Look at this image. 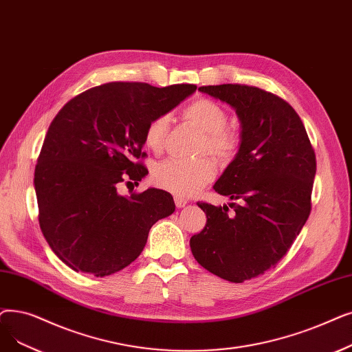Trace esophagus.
I'll return each mask as SVG.
<instances>
[{"mask_svg": "<svg viewBox=\"0 0 352 352\" xmlns=\"http://www.w3.org/2000/svg\"><path fill=\"white\" fill-rule=\"evenodd\" d=\"M174 201H175V206H177L178 208H182V207H186V206H187V203H188V200H187V198H184V197H181V195H175V197H174Z\"/></svg>", "mask_w": 352, "mask_h": 352, "instance_id": "1", "label": "esophagus"}]
</instances>
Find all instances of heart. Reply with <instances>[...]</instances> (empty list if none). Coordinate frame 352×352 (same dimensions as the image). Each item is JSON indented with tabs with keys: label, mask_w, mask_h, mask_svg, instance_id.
<instances>
[{
	"label": "heart",
	"mask_w": 352,
	"mask_h": 352,
	"mask_svg": "<svg viewBox=\"0 0 352 352\" xmlns=\"http://www.w3.org/2000/svg\"><path fill=\"white\" fill-rule=\"evenodd\" d=\"M182 116L204 133L201 152H210L220 161L232 160L239 148V136L226 128L228 113L223 106L207 98H200L186 106ZM168 132V116L158 115L152 118L144 132L148 148L154 152L162 149ZM217 166L210 158L197 161L165 160L155 165L152 181L164 190L174 194L188 195L200 190L216 177Z\"/></svg>",
	"instance_id": "b5f03b06"
}]
</instances>
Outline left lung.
<instances>
[{"instance_id": "left-lung-1", "label": "left lung", "mask_w": 352, "mask_h": 352, "mask_svg": "<svg viewBox=\"0 0 352 352\" xmlns=\"http://www.w3.org/2000/svg\"><path fill=\"white\" fill-rule=\"evenodd\" d=\"M198 90L236 111L241 142L212 187L236 201L228 204L234 211L197 203L207 223L190 246L204 269L241 283L276 266L307 223L315 152L299 115L279 96L230 83Z\"/></svg>"}]
</instances>
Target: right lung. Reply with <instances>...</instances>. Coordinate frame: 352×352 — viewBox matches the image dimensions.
<instances>
[{"label": "right lung", "mask_w": 352, "mask_h": 352, "mask_svg": "<svg viewBox=\"0 0 352 352\" xmlns=\"http://www.w3.org/2000/svg\"><path fill=\"white\" fill-rule=\"evenodd\" d=\"M195 89L112 82L74 96L56 115L37 160L34 187L43 236L70 269L96 278L119 272L141 254L151 227L174 212L173 195L164 190L124 197L118 188L148 174L136 162L145 157L148 122Z\"/></svg>", "instance_id": "right-lung-1"}]
</instances>
